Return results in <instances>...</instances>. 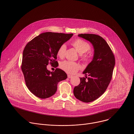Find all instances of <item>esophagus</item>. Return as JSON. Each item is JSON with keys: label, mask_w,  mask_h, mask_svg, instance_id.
<instances>
[{"label": "esophagus", "mask_w": 134, "mask_h": 134, "mask_svg": "<svg viewBox=\"0 0 134 134\" xmlns=\"http://www.w3.org/2000/svg\"><path fill=\"white\" fill-rule=\"evenodd\" d=\"M67 76H68V78H72V75H69V74H68V75H67Z\"/></svg>", "instance_id": "1"}]
</instances>
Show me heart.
<instances>
[{
    "instance_id": "obj_1",
    "label": "heart",
    "mask_w": 134,
    "mask_h": 134,
    "mask_svg": "<svg viewBox=\"0 0 134 134\" xmlns=\"http://www.w3.org/2000/svg\"><path fill=\"white\" fill-rule=\"evenodd\" d=\"M72 46L76 49L77 52L80 54V57L84 61H88L89 55L88 54L84 55L83 54L88 51L90 46L89 44L82 39H77L71 43ZM66 50V46L65 44L61 45L58 49L57 54L59 57L63 58L65 56ZM61 69L64 70L67 73L73 74L76 73L80 68V65L76 63L69 61H64L60 64Z\"/></svg>"
}]
</instances>
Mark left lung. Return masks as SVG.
I'll use <instances>...</instances> for the list:
<instances>
[{
    "label": "left lung",
    "instance_id": "8db88e82",
    "mask_svg": "<svg viewBox=\"0 0 134 134\" xmlns=\"http://www.w3.org/2000/svg\"><path fill=\"white\" fill-rule=\"evenodd\" d=\"M78 37L90 42L94 48L92 60L83 72L88 79L80 78V83L74 87L77 99L84 102H93L102 95L110 83L115 65V58L104 39L95 34H81Z\"/></svg>",
    "mask_w": 134,
    "mask_h": 134
}]
</instances>
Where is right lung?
<instances>
[{
	"label": "right lung",
	"mask_w": 134,
	"mask_h": 134,
	"mask_svg": "<svg viewBox=\"0 0 134 134\" xmlns=\"http://www.w3.org/2000/svg\"><path fill=\"white\" fill-rule=\"evenodd\" d=\"M73 34L46 32L36 37L25 47L21 68L26 85L37 97L45 99L53 96L59 82L67 78L63 70L56 68L51 72L47 66L50 63L57 67V52L59 47L70 39Z\"/></svg>",
	"instance_id": "add662e5"
}]
</instances>
